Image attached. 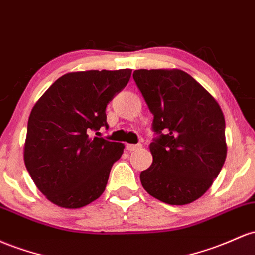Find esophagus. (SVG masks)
Segmentation results:
<instances>
[{
	"label": "esophagus",
	"instance_id": "obj_1",
	"mask_svg": "<svg viewBox=\"0 0 255 255\" xmlns=\"http://www.w3.org/2000/svg\"><path fill=\"white\" fill-rule=\"evenodd\" d=\"M141 145L138 144V145H132V144H127V146H126V149H127L128 151H135L138 149H140Z\"/></svg>",
	"mask_w": 255,
	"mask_h": 255
}]
</instances>
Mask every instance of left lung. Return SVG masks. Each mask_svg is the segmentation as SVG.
I'll use <instances>...</instances> for the list:
<instances>
[{"label":"left lung","instance_id":"obj_1","mask_svg":"<svg viewBox=\"0 0 255 255\" xmlns=\"http://www.w3.org/2000/svg\"><path fill=\"white\" fill-rule=\"evenodd\" d=\"M133 78L153 115L152 164L140 173L151 196L187 205L213 184L226 158L225 119L217 100L183 70H135Z\"/></svg>","mask_w":255,"mask_h":255}]
</instances>
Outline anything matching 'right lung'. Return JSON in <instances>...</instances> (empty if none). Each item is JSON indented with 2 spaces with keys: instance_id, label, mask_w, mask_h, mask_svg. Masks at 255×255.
<instances>
[{
  "instance_id": "obj_1",
  "label": "right lung",
  "mask_w": 255,
  "mask_h": 255,
  "mask_svg": "<svg viewBox=\"0 0 255 255\" xmlns=\"http://www.w3.org/2000/svg\"><path fill=\"white\" fill-rule=\"evenodd\" d=\"M130 74V69L69 72L32 108L24 162L33 183L54 205L81 208L104 192L125 145L92 132L109 127L106 105L127 86Z\"/></svg>"
}]
</instances>
